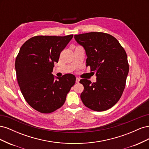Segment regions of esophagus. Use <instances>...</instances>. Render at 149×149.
Returning <instances> with one entry per match:
<instances>
[{"label": "esophagus", "mask_w": 149, "mask_h": 149, "mask_svg": "<svg viewBox=\"0 0 149 149\" xmlns=\"http://www.w3.org/2000/svg\"><path fill=\"white\" fill-rule=\"evenodd\" d=\"M79 81H80V79H79V78H76V83H78L79 82Z\"/></svg>", "instance_id": "34e87169"}]
</instances>
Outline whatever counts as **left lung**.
<instances>
[{
  "label": "left lung",
  "mask_w": 149,
  "mask_h": 149,
  "mask_svg": "<svg viewBox=\"0 0 149 149\" xmlns=\"http://www.w3.org/2000/svg\"><path fill=\"white\" fill-rule=\"evenodd\" d=\"M88 56L86 66L95 73L96 82L82 79L84 91L81 99L87 107L95 111L110 109L118 102L125 86L129 73L127 54L113 36L103 32L75 35Z\"/></svg>",
  "instance_id": "1"
}]
</instances>
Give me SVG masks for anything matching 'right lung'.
<instances>
[{"mask_svg": "<svg viewBox=\"0 0 149 149\" xmlns=\"http://www.w3.org/2000/svg\"><path fill=\"white\" fill-rule=\"evenodd\" d=\"M73 37L38 35L21 47L15 63L17 81L25 101L36 111L48 114L59 109L75 84L73 74L55 80L52 74L54 63Z\"/></svg>", "mask_w": 149, "mask_h": 149, "instance_id": "obj_1", "label": "right lung"}]
</instances>
